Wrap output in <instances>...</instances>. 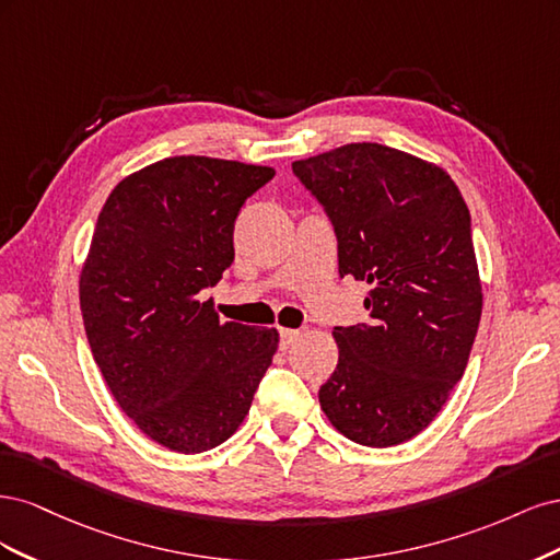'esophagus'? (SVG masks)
<instances>
[{"instance_id":"obj_1","label":"esophagus","mask_w":560,"mask_h":560,"mask_svg":"<svg viewBox=\"0 0 560 560\" xmlns=\"http://www.w3.org/2000/svg\"><path fill=\"white\" fill-rule=\"evenodd\" d=\"M301 331L299 329H280V348L287 350L294 341H299Z\"/></svg>"}]
</instances>
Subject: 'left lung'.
<instances>
[{"mask_svg":"<svg viewBox=\"0 0 560 560\" xmlns=\"http://www.w3.org/2000/svg\"><path fill=\"white\" fill-rule=\"evenodd\" d=\"M325 206L338 276L369 284L366 325L336 327L319 406L350 442H409L463 378L481 319L469 210L451 175L406 151L352 142L292 163Z\"/></svg>","mask_w":560,"mask_h":560,"instance_id":"8db88e82","label":"left lung"}]
</instances>
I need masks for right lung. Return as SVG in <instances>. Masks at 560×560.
Segmentation results:
<instances>
[{
  "mask_svg": "<svg viewBox=\"0 0 560 560\" xmlns=\"http://www.w3.org/2000/svg\"><path fill=\"white\" fill-rule=\"evenodd\" d=\"M268 165L210 156L151 163L114 186L79 278L95 364L156 444L202 453L241 428L278 350V329L219 322L206 287L233 264L245 200Z\"/></svg>",
  "mask_w": 560,
  "mask_h": 560,
  "instance_id": "1",
  "label": "right lung"
}]
</instances>
